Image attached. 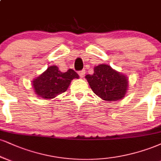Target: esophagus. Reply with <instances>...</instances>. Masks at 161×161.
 Segmentation results:
<instances>
[{"label":"esophagus","mask_w":161,"mask_h":161,"mask_svg":"<svg viewBox=\"0 0 161 161\" xmlns=\"http://www.w3.org/2000/svg\"><path fill=\"white\" fill-rule=\"evenodd\" d=\"M85 74H86V70H85V69H82V70H80L79 72V76L80 77H84L85 76Z\"/></svg>","instance_id":"1"}]
</instances>
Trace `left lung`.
<instances>
[{
	"label": "left lung",
	"mask_w": 161,
	"mask_h": 161,
	"mask_svg": "<svg viewBox=\"0 0 161 161\" xmlns=\"http://www.w3.org/2000/svg\"><path fill=\"white\" fill-rule=\"evenodd\" d=\"M86 78L94 94L107 101L122 99L127 92L128 80L127 77L114 70L106 64L97 66L92 75Z\"/></svg>",
	"instance_id": "8db88e82"
}]
</instances>
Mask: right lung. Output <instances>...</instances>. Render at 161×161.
Segmentation results:
<instances>
[{"label":"right lung","mask_w":161,"mask_h":161,"mask_svg":"<svg viewBox=\"0 0 161 161\" xmlns=\"http://www.w3.org/2000/svg\"><path fill=\"white\" fill-rule=\"evenodd\" d=\"M79 75L72 69L67 72L60 71L56 66H51L40 76L33 81V87L37 96L44 99H51L65 92L73 79Z\"/></svg>","instance_id":"1"}]
</instances>
